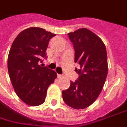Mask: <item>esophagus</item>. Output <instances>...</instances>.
<instances>
[{"label":"esophagus","instance_id":"34e87169","mask_svg":"<svg viewBox=\"0 0 127 127\" xmlns=\"http://www.w3.org/2000/svg\"><path fill=\"white\" fill-rule=\"evenodd\" d=\"M62 77H63V75H60V74H58V77L61 78Z\"/></svg>","mask_w":127,"mask_h":127}]
</instances>
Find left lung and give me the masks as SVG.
Instances as JSON below:
<instances>
[{
  "label": "left lung",
  "instance_id": "left-lung-1",
  "mask_svg": "<svg viewBox=\"0 0 127 127\" xmlns=\"http://www.w3.org/2000/svg\"><path fill=\"white\" fill-rule=\"evenodd\" d=\"M68 35L75 49V63L80 68L75 69L77 80L63 91V98L68 106L84 109L96 100L104 87L108 68L106 48L101 38L86 28Z\"/></svg>",
  "mask_w": 127,
  "mask_h": 127
}]
</instances>
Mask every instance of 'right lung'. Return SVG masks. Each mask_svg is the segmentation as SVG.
<instances>
[{
	"mask_svg": "<svg viewBox=\"0 0 127 127\" xmlns=\"http://www.w3.org/2000/svg\"><path fill=\"white\" fill-rule=\"evenodd\" d=\"M55 33L36 27L25 29L16 37L8 56V75L15 92L32 106L43 104L47 90L57 77L54 71L40 65L49 40Z\"/></svg>",
	"mask_w": 127,
	"mask_h": 127,
	"instance_id": "obj_1",
	"label": "right lung"
}]
</instances>
